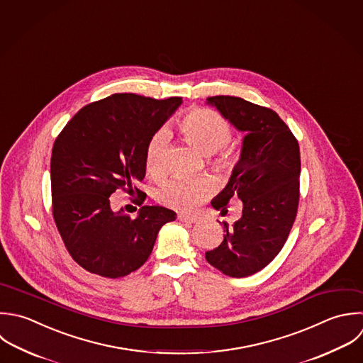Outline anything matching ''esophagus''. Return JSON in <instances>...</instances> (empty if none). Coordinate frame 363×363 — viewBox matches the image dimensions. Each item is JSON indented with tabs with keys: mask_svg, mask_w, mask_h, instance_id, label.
<instances>
[{
	"mask_svg": "<svg viewBox=\"0 0 363 363\" xmlns=\"http://www.w3.org/2000/svg\"><path fill=\"white\" fill-rule=\"evenodd\" d=\"M178 219L181 222H186V223H196L199 219L196 216H192V215H185V213H179L178 215Z\"/></svg>",
	"mask_w": 363,
	"mask_h": 363,
	"instance_id": "34e87169",
	"label": "esophagus"
}]
</instances>
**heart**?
<instances>
[{
  "mask_svg": "<svg viewBox=\"0 0 363 363\" xmlns=\"http://www.w3.org/2000/svg\"><path fill=\"white\" fill-rule=\"evenodd\" d=\"M179 133L195 145L202 154L212 155L219 152L218 162L225 168H233L238 155L226 148L232 137L229 121L211 108H194L178 121ZM168 147V133L157 131L147 143L144 152L145 169L152 175H160L165 167V154ZM212 192L208 179H192L175 177L167 181L158 191V201L169 208L189 212L198 208Z\"/></svg>",
  "mask_w": 363,
  "mask_h": 363,
  "instance_id": "1",
  "label": "heart"
}]
</instances>
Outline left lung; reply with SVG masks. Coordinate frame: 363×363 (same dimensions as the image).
<instances>
[{
  "mask_svg": "<svg viewBox=\"0 0 363 363\" xmlns=\"http://www.w3.org/2000/svg\"><path fill=\"white\" fill-rule=\"evenodd\" d=\"M206 103L246 135L228 185L212 201L223 213L229 201L239 198L242 218L232 229L223 223V242L205 257L226 276L247 277L264 269L290 235L300 199V147L272 108L235 96H213Z\"/></svg>",
  "mask_w": 363,
  "mask_h": 363,
  "instance_id": "left-lung-1",
  "label": "left lung"
}]
</instances>
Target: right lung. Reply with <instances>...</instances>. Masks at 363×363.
Segmentation results:
<instances>
[{
	"label": "right lung",
	"mask_w": 363,
	"mask_h": 363,
	"mask_svg": "<svg viewBox=\"0 0 363 363\" xmlns=\"http://www.w3.org/2000/svg\"><path fill=\"white\" fill-rule=\"evenodd\" d=\"M182 103L117 93L80 108L56 137L50 158L52 212L72 259L84 270L118 279L150 257L160 229L177 213L142 206L133 220L109 206V195L128 193L145 177L150 138Z\"/></svg>",
	"instance_id": "add662e5"
}]
</instances>
